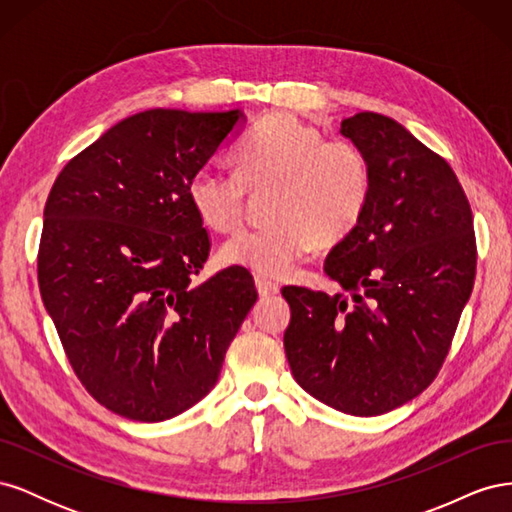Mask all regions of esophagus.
Listing matches in <instances>:
<instances>
[{
    "instance_id": "1",
    "label": "esophagus",
    "mask_w": 512,
    "mask_h": 512,
    "mask_svg": "<svg viewBox=\"0 0 512 512\" xmlns=\"http://www.w3.org/2000/svg\"><path fill=\"white\" fill-rule=\"evenodd\" d=\"M256 290L260 297H273V294L280 292V286H277L275 282H271L269 277H262V275H256Z\"/></svg>"
}]
</instances>
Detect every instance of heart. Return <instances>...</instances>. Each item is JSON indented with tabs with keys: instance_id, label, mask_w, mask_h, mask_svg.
Wrapping results in <instances>:
<instances>
[{
	"instance_id": "heart-1",
	"label": "heart",
	"mask_w": 512,
	"mask_h": 512,
	"mask_svg": "<svg viewBox=\"0 0 512 512\" xmlns=\"http://www.w3.org/2000/svg\"><path fill=\"white\" fill-rule=\"evenodd\" d=\"M237 173L200 168L188 183L198 220L215 232L245 222L247 192L269 190L267 226L230 239L222 260L280 277L312 247L346 241L365 218L374 177L367 153L290 113L260 119L235 149Z\"/></svg>"
}]
</instances>
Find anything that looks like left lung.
<instances>
[{
  "mask_svg": "<svg viewBox=\"0 0 512 512\" xmlns=\"http://www.w3.org/2000/svg\"><path fill=\"white\" fill-rule=\"evenodd\" d=\"M342 132L367 153L374 177L359 228L324 260L352 297L284 286V348L309 395L378 416L440 374L474 288V220L451 164L397 121L356 113Z\"/></svg>",
  "mask_w": 512,
  "mask_h": 512,
  "instance_id": "1",
  "label": "left lung"
}]
</instances>
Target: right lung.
I'll list each match as a JSON object with an SVG mask.
<instances>
[{"label":"right lung","mask_w":512,"mask_h":512,"mask_svg":"<svg viewBox=\"0 0 512 512\" xmlns=\"http://www.w3.org/2000/svg\"><path fill=\"white\" fill-rule=\"evenodd\" d=\"M237 128L239 111L136 113L76 153L46 198L44 307L87 393L132 421L203 399L258 299L245 267L192 282L211 239L188 183Z\"/></svg>","instance_id":"add662e5"}]
</instances>
